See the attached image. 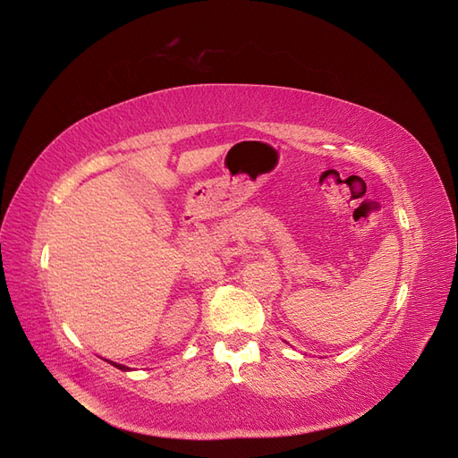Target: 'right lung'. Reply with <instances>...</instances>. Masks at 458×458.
<instances>
[{
	"label": "right lung",
	"instance_id": "right-lung-1",
	"mask_svg": "<svg viewBox=\"0 0 458 458\" xmlns=\"http://www.w3.org/2000/svg\"><path fill=\"white\" fill-rule=\"evenodd\" d=\"M112 364H114V366H115V368H119V369H129V368H127V366H121V364H115V361H112Z\"/></svg>",
	"mask_w": 458,
	"mask_h": 458
}]
</instances>
